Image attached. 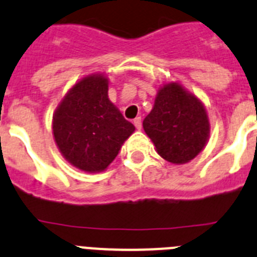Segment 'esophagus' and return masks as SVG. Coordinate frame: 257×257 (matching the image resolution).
I'll use <instances>...</instances> for the list:
<instances>
[{"label": "esophagus", "mask_w": 257, "mask_h": 257, "mask_svg": "<svg viewBox=\"0 0 257 257\" xmlns=\"http://www.w3.org/2000/svg\"><path fill=\"white\" fill-rule=\"evenodd\" d=\"M133 124L136 125V128L141 129V128H142V119H141V117H136V119H134V121H133Z\"/></svg>", "instance_id": "1"}]
</instances>
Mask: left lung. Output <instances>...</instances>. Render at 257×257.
I'll return each mask as SVG.
<instances>
[{"label": "left lung", "mask_w": 257, "mask_h": 257, "mask_svg": "<svg viewBox=\"0 0 257 257\" xmlns=\"http://www.w3.org/2000/svg\"><path fill=\"white\" fill-rule=\"evenodd\" d=\"M143 129L157 154L172 164L193 160L206 146L210 121L200 98L177 82L163 84Z\"/></svg>", "instance_id": "left-lung-1"}]
</instances>
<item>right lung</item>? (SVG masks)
Returning a JSON list of instances; mask_svg holds the SVG:
<instances>
[{
	"instance_id": "1",
	"label": "right lung",
	"mask_w": 257,
	"mask_h": 257,
	"mask_svg": "<svg viewBox=\"0 0 257 257\" xmlns=\"http://www.w3.org/2000/svg\"><path fill=\"white\" fill-rule=\"evenodd\" d=\"M107 92L105 74H89L69 89L52 116L57 149L82 172L106 170L136 131L110 101Z\"/></svg>"
}]
</instances>
